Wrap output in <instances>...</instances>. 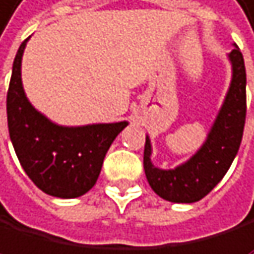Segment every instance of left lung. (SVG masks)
Masks as SVG:
<instances>
[{
    "mask_svg": "<svg viewBox=\"0 0 254 254\" xmlns=\"http://www.w3.org/2000/svg\"><path fill=\"white\" fill-rule=\"evenodd\" d=\"M232 82L226 101L202 148L188 163L172 171H161L150 161L148 137L144 148V169L150 187L171 202L201 201L218 185L239 152L247 117V72L244 55L237 47L229 53Z\"/></svg>",
    "mask_w": 254,
    "mask_h": 254,
    "instance_id": "1",
    "label": "left lung"
}]
</instances>
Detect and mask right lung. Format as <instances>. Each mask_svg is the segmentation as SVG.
Returning <instances> with one entry per match:
<instances>
[{"instance_id":"right-lung-1","label":"right lung","mask_w":254,"mask_h":254,"mask_svg":"<svg viewBox=\"0 0 254 254\" xmlns=\"http://www.w3.org/2000/svg\"><path fill=\"white\" fill-rule=\"evenodd\" d=\"M26 41L15 55L6 99L12 145L39 190L55 197H79L95 187L109 147L128 123L63 128L49 122L28 102L22 87L20 66Z\"/></svg>"}]
</instances>
